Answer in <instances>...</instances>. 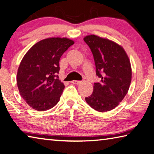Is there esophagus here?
Returning a JSON list of instances; mask_svg holds the SVG:
<instances>
[{
    "label": "esophagus",
    "mask_w": 154,
    "mask_h": 154,
    "mask_svg": "<svg viewBox=\"0 0 154 154\" xmlns=\"http://www.w3.org/2000/svg\"><path fill=\"white\" fill-rule=\"evenodd\" d=\"M71 82L74 85H80V84H81L82 82L79 81V80H72Z\"/></svg>",
    "instance_id": "obj_1"
}]
</instances>
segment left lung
Wrapping results in <instances>:
<instances>
[{
    "instance_id": "obj_1",
    "label": "left lung",
    "mask_w": 154,
    "mask_h": 154,
    "mask_svg": "<svg viewBox=\"0 0 154 154\" xmlns=\"http://www.w3.org/2000/svg\"><path fill=\"white\" fill-rule=\"evenodd\" d=\"M94 55L96 75L100 82L94 83V91L85 100L99 112L114 109L126 95L132 80V68L122 46L95 35L84 37Z\"/></svg>"
}]
</instances>
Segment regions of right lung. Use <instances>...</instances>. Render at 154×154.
<instances>
[{
  "label": "right lung",
  "mask_w": 154,
  "mask_h": 154,
  "mask_svg": "<svg viewBox=\"0 0 154 154\" xmlns=\"http://www.w3.org/2000/svg\"><path fill=\"white\" fill-rule=\"evenodd\" d=\"M74 44L66 37H50L36 43L20 62L17 85L21 97L38 111L53 108L65 88L59 80V60Z\"/></svg>",
  "instance_id": "add662e5"
}]
</instances>
